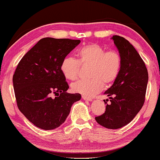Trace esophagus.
Masks as SVG:
<instances>
[{"label": "esophagus", "instance_id": "obj_1", "mask_svg": "<svg viewBox=\"0 0 160 160\" xmlns=\"http://www.w3.org/2000/svg\"><path fill=\"white\" fill-rule=\"evenodd\" d=\"M82 98L84 100H87V101H92V98L87 97V96H85V95H82Z\"/></svg>", "mask_w": 160, "mask_h": 160}]
</instances>
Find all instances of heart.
I'll return each mask as SVG.
<instances>
[{
  "instance_id": "obj_1",
  "label": "heart",
  "mask_w": 160,
  "mask_h": 160,
  "mask_svg": "<svg viewBox=\"0 0 160 160\" xmlns=\"http://www.w3.org/2000/svg\"><path fill=\"white\" fill-rule=\"evenodd\" d=\"M79 59L68 56L62 60L60 70L67 80L77 78L81 65H90L88 80H80L72 85V90L76 93L91 97L102 89L103 85L112 83L120 74L122 58L115 51L107 52L98 44H89L78 50Z\"/></svg>"
}]
</instances>
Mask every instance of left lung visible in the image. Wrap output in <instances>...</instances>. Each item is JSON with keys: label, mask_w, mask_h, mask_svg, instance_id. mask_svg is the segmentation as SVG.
Here are the masks:
<instances>
[{"label": "left lung", "mask_w": 160, "mask_h": 160, "mask_svg": "<svg viewBox=\"0 0 160 160\" xmlns=\"http://www.w3.org/2000/svg\"><path fill=\"white\" fill-rule=\"evenodd\" d=\"M111 39L120 53L122 67L118 78L104 93L111 104H107L105 112L96 117L95 120L106 128L119 129L130 123L142 108L148 72L143 60L128 40L119 35H113Z\"/></svg>", "instance_id": "left-lung-1"}]
</instances>
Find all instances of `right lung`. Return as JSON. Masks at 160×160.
Here are the masks:
<instances>
[{
    "mask_svg": "<svg viewBox=\"0 0 160 160\" xmlns=\"http://www.w3.org/2000/svg\"><path fill=\"white\" fill-rule=\"evenodd\" d=\"M80 40L45 38L23 57L15 71L12 83L20 111L35 126L45 130L58 128L66 120L79 93L71 94L60 70L62 60ZM52 93L57 95L54 98Z\"/></svg>",
    "mask_w": 160,
    "mask_h": 160,
    "instance_id": "add662e5",
    "label": "right lung"
}]
</instances>
